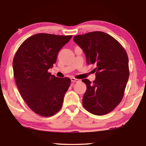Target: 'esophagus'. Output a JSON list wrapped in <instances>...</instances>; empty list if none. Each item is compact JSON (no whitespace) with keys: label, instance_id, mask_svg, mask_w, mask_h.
<instances>
[{"label":"esophagus","instance_id":"1","mask_svg":"<svg viewBox=\"0 0 146 146\" xmlns=\"http://www.w3.org/2000/svg\"><path fill=\"white\" fill-rule=\"evenodd\" d=\"M70 79H71V81L72 82H76L78 81V80L76 79V78H74V77H72Z\"/></svg>","mask_w":146,"mask_h":146}]
</instances>
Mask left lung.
<instances>
[{
	"instance_id": "left-lung-1",
	"label": "left lung",
	"mask_w": 146,
	"mask_h": 146,
	"mask_svg": "<svg viewBox=\"0 0 146 146\" xmlns=\"http://www.w3.org/2000/svg\"><path fill=\"white\" fill-rule=\"evenodd\" d=\"M74 41L84 52L88 64H94L96 71L93 82L82 80L86 85L83 106L92 114H107L124 95L129 76L126 51L114 38L100 31L75 36Z\"/></svg>"
}]
</instances>
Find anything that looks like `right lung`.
Here are the masks:
<instances>
[{"instance_id":"right-lung-1","label":"right lung","mask_w":146,"mask_h":146,"mask_svg":"<svg viewBox=\"0 0 146 146\" xmlns=\"http://www.w3.org/2000/svg\"><path fill=\"white\" fill-rule=\"evenodd\" d=\"M72 37L36 34L22 43L14 56V77L20 94L31 110L41 116H52L62 106L71 80L58 78L48 70Z\"/></svg>"}]
</instances>
